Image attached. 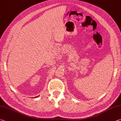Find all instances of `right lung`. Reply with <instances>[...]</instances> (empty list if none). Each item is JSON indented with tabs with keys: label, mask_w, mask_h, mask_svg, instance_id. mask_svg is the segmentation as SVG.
<instances>
[{
	"label": "right lung",
	"mask_w": 121,
	"mask_h": 121,
	"mask_svg": "<svg viewBox=\"0 0 121 121\" xmlns=\"http://www.w3.org/2000/svg\"><path fill=\"white\" fill-rule=\"evenodd\" d=\"M38 97V96H37V97ZM36 97H35V98H36Z\"/></svg>",
	"instance_id": "add662e5"
}]
</instances>
